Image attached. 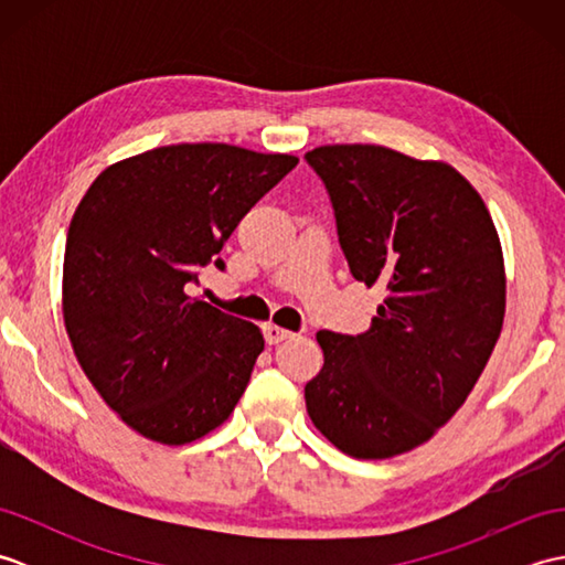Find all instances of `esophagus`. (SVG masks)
I'll return each instance as SVG.
<instances>
[{"label":"esophagus","instance_id":"1","mask_svg":"<svg viewBox=\"0 0 565 565\" xmlns=\"http://www.w3.org/2000/svg\"><path fill=\"white\" fill-rule=\"evenodd\" d=\"M289 338H294V332L284 330L279 326H267V328H264V340H267L269 344H279V342L289 340Z\"/></svg>","mask_w":565,"mask_h":565}]
</instances>
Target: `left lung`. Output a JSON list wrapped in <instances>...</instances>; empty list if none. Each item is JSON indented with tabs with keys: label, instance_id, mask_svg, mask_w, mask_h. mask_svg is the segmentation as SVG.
I'll return each mask as SVG.
<instances>
[{
	"label": "left lung",
	"instance_id": "8db88e82",
	"mask_svg": "<svg viewBox=\"0 0 565 565\" xmlns=\"http://www.w3.org/2000/svg\"><path fill=\"white\" fill-rule=\"evenodd\" d=\"M306 162L326 184L356 281L383 286L362 334L318 332L306 383L313 425L354 459L425 444L483 374L505 318V264L478 191L444 162L381 146H322Z\"/></svg>",
	"mask_w": 565,
	"mask_h": 565
}]
</instances>
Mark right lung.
<instances>
[{
  "label": "right lung",
  "mask_w": 565,
  "mask_h": 565,
  "mask_svg": "<svg viewBox=\"0 0 565 565\" xmlns=\"http://www.w3.org/2000/svg\"><path fill=\"white\" fill-rule=\"evenodd\" d=\"M298 164L225 142H182L116 162L72 215L63 316L92 386L128 427L189 444L223 425L264 340L186 291L255 203Z\"/></svg>",
  "instance_id": "add662e5"
}]
</instances>
